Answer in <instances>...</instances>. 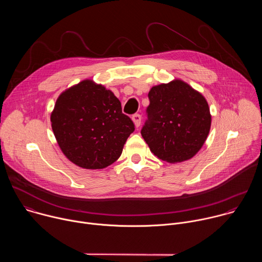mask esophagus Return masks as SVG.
I'll return each mask as SVG.
<instances>
[{"mask_svg": "<svg viewBox=\"0 0 262 262\" xmlns=\"http://www.w3.org/2000/svg\"><path fill=\"white\" fill-rule=\"evenodd\" d=\"M132 119H133V122H134L135 126H136V127H139L140 124H141V115L135 114V115H133Z\"/></svg>", "mask_w": 262, "mask_h": 262, "instance_id": "1", "label": "esophagus"}]
</instances>
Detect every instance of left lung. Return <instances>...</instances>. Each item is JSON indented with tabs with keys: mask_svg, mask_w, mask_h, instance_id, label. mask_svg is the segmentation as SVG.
<instances>
[{
	"mask_svg": "<svg viewBox=\"0 0 262 262\" xmlns=\"http://www.w3.org/2000/svg\"><path fill=\"white\" fill-rule=\"evenodd\" d=\"M148 97V120L141 135L150 151L170 164L191 160L210 130L211 115L205 97L179 79L154 86Z\"/></svg>",
	"mask_w": 262,
	"mask_h": 262,
	"instance_id": "8db88e82",
	"label": "left lung"
}]
</instances>
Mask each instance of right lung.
I'll return each instance as SVG.
<instances>
[{"label": "right lung", "instance_id": "right-lung-1", "mask_svg": "<svg viewBox=\"0 0 262 262\" xmlns=\"http://www.w3.org/2000/svg\"><path fill=\"white\" fill-rule=\"evenodd\" d=\"M51 124L63 155L89 170L103 169L116 162L135 130L115 94L89 79L59 95Z\"/></svg>", "mask_w": 262, "mask_h": 262}]
</instances>
